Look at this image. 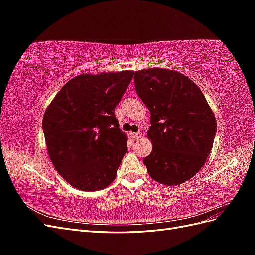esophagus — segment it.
Instances as JSON below:
<instances>
[{
	"mask_svg": "<svg viewBox=\"0 0 255 255\" xmlns=\"http://www.w3.org/2000/svg\"><path fill=\"white\" fill-rule=\"evenodd\" d=\"M130 137L133 138L134 140H138L139 138L142 137V133L141 132H138V133H130Z\"/></svg>",
	"mask_w": 255,
	"mask_h": 255,
	"instance_id": "obj_1",
	"label": "esophagus"
}]
</instances>
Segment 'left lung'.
I'll list each match as a JSON object with an SVG mask.
<instances>
[{"label":"left lung","mask_w":255,"mask_h":255,"mask_svg":"<svg viewBox=\"0 0 255 255\" xmlns=\"http://www.w3.org/2000/svg\"><path fill=\"white\" fill-rule=\"evenodd\" d=\"M134 81L151 115L146 135L153 148L143 159L149 175L168 186L190 180L205 164L217 130L203 92L186 75L163 68L136 71Z\"/></svg>","instance_id":"1"}]
</instances>
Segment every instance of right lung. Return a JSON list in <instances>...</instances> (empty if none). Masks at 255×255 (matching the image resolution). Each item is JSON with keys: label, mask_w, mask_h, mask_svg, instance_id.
I'll return each mask as SVG.
<instances>
[{"label": "right lung", "mask_w": 255, "mask_h": 255, "mask_svg": "<svg viewBox=\"0 0 255 255\" xmlns=\"http://www.w3.org/2000/svg\"><path fill=\"white\" fill-rule=\"evenodd\" d=\"M134 71L81 74L45 110L42 128L53 166L73 187L103 189L116 179L128 151L115 109Z\"/></svg>", "instance_id": "obj_1"}]
</instances>
